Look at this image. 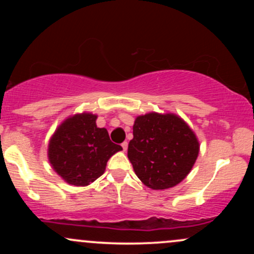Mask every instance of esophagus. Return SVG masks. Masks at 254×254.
Listing matches in <instances>:
<instances>
[{
  "label": "esophagus",
  "mask_w": 254,
  "mask_h": 254,
  "mask_svg": "<svg viewBox=\"0 0 254 254\" xmlns=\"http://www.w3.org/2000/svg\"><path fill=\"white\" fill-rule=\"evenodd\" d=\"M122 148H123L124 151H127V142H123V143H122Z\"/></svg>",
  "instance_id": "esophagus-1"
}]
</instances>
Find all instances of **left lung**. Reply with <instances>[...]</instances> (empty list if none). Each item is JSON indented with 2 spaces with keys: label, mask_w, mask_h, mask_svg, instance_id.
Segmentation results:
<instances>
[{
  "label": "left lung",
  "mask_w": 254,
  "mask_h": 254,
  "mask_svg": "<svg viewBox=\"0 0 254 254\" xmlns=\"http://www.w3.org/2000/svg\"><path fill=\"white\" fill-rule=\"evenodd\" d=\"M198 153L193 131L176 115L153 112L136 118L127 157L148 188L165 190L176 186L190 173Z\"/></svg>",
  "instance_id": "left-lung-1"
}]
</instances>
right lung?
Segmentation results:
<instances>
[{
    "label": "right lung",
    "mask_w": 254,
    "mask_h": 254,
    "mask_svg": "<svg viewBox=\"0 0 254 254\" xmlns=\"http://www.w3.org/2000/svg\"><path fill=\"white\" fill-rule=\"evenodd\" d=\"M92 113L75 115L61 124L49 144V160L54 170L68 184L89 185L104 173L107 161L122 150L109 132L95 124Z\"/></svg>",
    "instance_id": "right-lung-1"
}]
</instances>
